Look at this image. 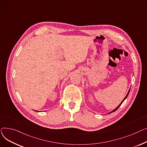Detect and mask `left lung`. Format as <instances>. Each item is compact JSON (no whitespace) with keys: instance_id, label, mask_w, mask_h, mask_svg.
Masks as SVG:
<instances>
[{"instance_id":"1","label":"left lung","mask_w":147,"mask_h":147,"mask_svg":"<svg viewBox=\"0 0 147 147\" xmlns=\"http://www.w3.org/2000/svg\"><path fill=\"white\" fill-rule=\"evenodd\" d=\"M130 89H131V88H129V91H128V92H127V94H126V96H125V98H123V100L122 101V102L120 103V105H119V106H117V107L116 108H115V109H114L113 110H112L111 111H110V113H109V114H110V113H112V112H115V111H116V110H117V109H118V108H119V107H120V106H121V105L122 104V102H123L124 101V100H125V99L126 98V97H127V96H128V94H129V91H130Z\"/></svg>"}]
</instances>
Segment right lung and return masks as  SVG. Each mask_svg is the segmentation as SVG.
I'll return each mask as SVG.
<instances>
[{"label": "right lung", "mask_w": 147, "mask_h": 147, "mask_svg": "<svg viewBox=\"0 0 147 147\" xmlns=\"http://www.w3.org/2000/svg\"><path fill=\"white\" fill-rule=\"evenodd\" d=\"M34 111H37V110H34Z\"/></svg>", "instance_id": "1"}]
</instances>
